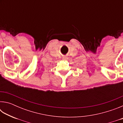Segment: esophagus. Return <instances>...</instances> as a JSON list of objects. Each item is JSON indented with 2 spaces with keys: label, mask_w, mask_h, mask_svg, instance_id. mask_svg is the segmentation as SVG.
I'll use <instances>...</instances> for the list:
<instances>
[{
  "label": "esophagus",
  "mask_w": 123,
  "mask_h": 123,
  "mask_svg": "<svg viewBox=\"0 0 123 123\" xmlns=\"http://www.w3.org/2000/svg\"><path fill=\"white\" fill-rule=\"evenodd\" d=\"M63 60H67V57H66V56H64V57H63Z\"/></svg>",
  "instance_id": "esophagus-1"
}]
</instances>
